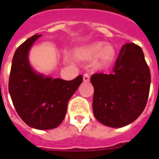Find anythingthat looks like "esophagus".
Returning a JSON list of instances; mask_svg holds the SVG:
<instances>
[{
	"label": "esophagus",
	"mask_w": 159,
	"mask_h": 159,
	"mask_svg": "<svg viewBox=\"0 0 159 159\" xmlns=\"http://www.w3.org/2000/svg\"><path fill=\"white\" fill-rule=\"evenodd\" d=\"M90 79V76L89 73H85L84 75H83V81L85 82V83H88V82H89Z\"/></svg>",
	"instance_id": "34e87169"
}]
</instances>
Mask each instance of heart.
I'll return each instance as SVG.
<instances>
[{
  "label": "heart",
  "instance_id": "b5f03b06",
  "mask_svg": "<svg viewBox=\"0 0 159 159\" xmlns=\"http://www.w3.org/2000/svg\"><path fill=\"white\" fill-rule=\"evenodd\" d=\"M102 51H101V50ZM100 54V65H107L112 59L114 56V49L111 46H107L103 48L102 43H94L88 47L83 50V54L88 58H93Z\"/></svg>",
  "mask_w": 159,
  "mask_h": 159
}]
</instances>
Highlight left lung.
Masks as SVG:
<instances>
[{
  "label": "left lung",
  "mask_w": 159,
  "mask_h": 159,
  "mask_svg": "<svg viewBox=\"0 0 159 159\" xmlns=\"http://www.w3.org/2000/svg\"><path fill=\"white\" fill-rule=\"evenodd\" d=\"M111 74L91 76L93 111L100 123L121 128L136 120L147 106L151 73L142 49L134 43L123 46Z\"/></svg>",
  "instance_id": "8db88e82"
}]
</instances>
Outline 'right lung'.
Returning <instances> with one entry per match:
<instances>
[{"instance_id": "add662e5", "label": "right lung", "mask_w": 159, "mask_h": 159, "mask_svg": "<svg viewBox=\"0 0 159 159\" xmlns=\"http://www.w3.org/2000/svg\"><path fill=\"white\" fill-rule=\"evenodd\" d=\"M40 36H31L15 51L8 90L17 113L27 125L52 129L63 122L68 101L83 82V76L66 81L36 73L30 65L28 52Z\"/></svg>"}]
</instances>
